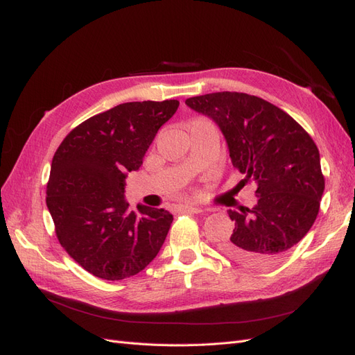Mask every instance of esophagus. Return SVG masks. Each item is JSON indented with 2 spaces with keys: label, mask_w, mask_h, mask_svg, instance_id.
I'll return each mask as SVG.
<instances>
[{
  "label": "esophagus",
  "mask_w": 355,
  "mask_h": 355,
  "mask_svg": "<svg viewBox=\"0 0 355 355\" xmlns=\"http://www.w3.org/2000/svg\"><path fill=\"white\" fill-rule=\"evenodd\" d=\"M179 211H184V213H201L202 210L200 207L189 206V204H184V206L179 207Z\"/></svg>",
  "instance_id": "esophagus-1"
}]
</instances>
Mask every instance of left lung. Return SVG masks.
I'll list each match as a JSON object with an SVG mask.
<instances>
[{
    "instance_id": "obj_1",
    "label": "left lung",
    "mask_w": 355,
    "mask_h": 355,
    "mask_svg": "<svg viewBox=\"0 0 355 355\" xmlns=\"http://www.w3.org/2000/svg\"><path fill=\"white\" fill-rule=\"evenodd\" d=\"M210 116L227 139L244 187H256L257 204L228 210L235 228L220 244L245 266L263 268L284 257L313 227L324 191L320 153L299 123L257 96L218 92L185 101Z\"/></svg>"
}]
</instances>
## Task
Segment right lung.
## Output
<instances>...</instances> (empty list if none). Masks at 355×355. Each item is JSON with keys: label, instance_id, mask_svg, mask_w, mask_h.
<instances>
[{"label": "right lung", "instance_id": "obj_1", "mask_svg": "<svg viewBox=\"0 0 355 355\" xmlns=\"http://www.w3.org/2000/svg\"><path fill=\"white\" fill-rule=\"evenodd\" d=\"M179 101L127 102L68 133L51 161L46 202L63 249L94 277L124 280L154 261L173 216L124 200L125 176L139 170L158 128Z\"/></svg>", "mask_w": 355, "mask_h": 355}]
</instances>
